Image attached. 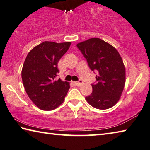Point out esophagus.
Instances as JSON below:
<instances>
[{
  "label": "esophagus",
  "mask_w": 150,
  "mask_h": 150,
  "mask_svg": "<svg viewBox=\"0 0 150 150\" xmlns=\"http://www.w3.org/2000/svg\"><path fill=\"white\" fill-rule=\"evenodd\" d=\"M73 83L77 86H80L83 83V82L82 80H79L78 82H73Z\"/></svg>",
  "instance_id": "esophagus-1"
}]
</instances>
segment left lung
<instances>
[{
    "instance_id": "left-lung-1",
    "label": "left lung",
    "mask_w": 150,
    "mask_h": 150,
    "mask_svg": "<svg viewBox=\"0 0 150 150\" xmlns=\"http://www.w3.org/2000/svg\"><path fill=\"white\" fill-rule=\"evenodd\" d=\"M87 60L91 70H96V83L92 84V93L86 99L98 109L113 107L120 98L124 90L126 70L117 50L111 44L97 38L77 44Z\"/></svg>"
}]
</instances>
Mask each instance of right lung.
Masks as SVG:
<instances>
[{"label":"right lung","mask_w":150,"mask_h":150,"mask_svg":"<svg viewBox=\"0 0 150 150\" xmlns=\"http://www.w3.org/2000/svg\"><path fill=\"white\" fill-rule=\"evenodd\" d=\"M71 42L44 41L31 50L22 70V82L33 103L43 111H51L64 100L70 83L57 80L58 62Z\"/></svg>","instance_id":"1"}]
</instances>
